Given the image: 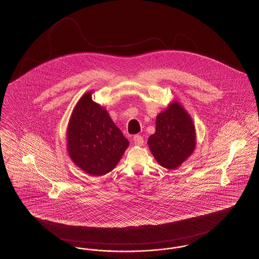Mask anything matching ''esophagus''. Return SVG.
<instances>
[{"label":"esophagus","mask_w":259,"mask_h":259,"mask_svg":"<svg viewBox=\"0 0 259 259\" xmlns=\"http://www.w3.org/2000/svg\"><path fill=\"white\" fill-rule=\"evenodd\" d=\"M133 141H134V144L136 146H143L144 145V139L141 135H135L133 138Z\"/></svg>","instance_id":"34e87169"}]
</instances>
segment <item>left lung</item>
<instances>
[{"label":"left lung","mask_w":259,"mask_h":259,"mask_svg":"<svg viewBox=\"0 0 259 259\" xmlns=\"http://www.w3.org/2000/svg\"><path fill=\"white\" fill-rule=\"evenodd\" d=\"M148 147L154 158L166 169L181 166L194 151L195 127L190 115L174 102L156 117L155 133L148 138Z\"/></svg>","instance_id":"1"}]
</instances>
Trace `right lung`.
<instances>
[{
    "instance_id": "obj_1",
    "label": "right lung",
    "mask_w": 259,
    "mask_h": 259,
    "mask_svg": "<svg viewBox=\"0 0 259 259\" xmlns=\"http://www.w3.org/2000/svg\"><path fill=\"white\" fill-rule=\"evenodd\" d=\"M68 153L76 166L92 176L106 175L129 146L108 111L85 93L74 107L67 131Z\"/></svg>"
}]
</instances>
